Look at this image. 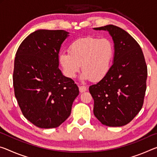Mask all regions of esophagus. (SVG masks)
<instances>
[{"mask_svg":"<svg viewBox=\"0 0 157 157\" xmlns=\"http://www.w3.org/2000/svg\"><path fill=\"white\" fill-rule=\"evenodd\" d=\"M86 89H87V88H86V86H83V85L79 86V90L80 93H83V92L86 91Z\"/></svg>","mask_w":157,"mask_h":157,"instance_id":"obj_1","label":"esophagus"}]
</instances>
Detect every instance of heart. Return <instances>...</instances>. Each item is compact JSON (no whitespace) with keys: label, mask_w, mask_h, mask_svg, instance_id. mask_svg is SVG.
<instances>
[{"label":"heart","mask_w":157,"mask_h":157,"mask_svg":"<svg viewBox=\"0 0 157 157\" xmlns=\"http://www.w3.org/2000/svg\"><path fill=\"white\" fill-rule=\"evenodd\" d=\"M69 52L59 54V64L68 78H74L82 68V79L101 80L110 71L114 48L109 39L86 37L77 40L68 47Z\"/></svg>","instance_id":"b5f03b06"}]
</instances>
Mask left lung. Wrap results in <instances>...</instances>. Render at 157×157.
I'll list each match as a JSON object with an SVG mask.
<instances>
[{"instance_id":"obj_1","label":"left lung","mask_w":157,"mask_h":157,"mask_svg":"<svg viewBox=\"0 0 157 157\" xmlns=\"http://www.w3.org/2000/svg\"><path fill=\"white\" fill-rule=\"evenodd\" d=\"M108 31L114 42L113 64L105 78L89 86L94 114L103 125L122 126L140 111L146 91L147 67L139 44L114 25L94 28Z\"/></svg>"}]
</instances>
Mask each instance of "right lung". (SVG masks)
<instances>
[{
    "mask_svg": "<svg viewBox=\"0 0 157 157\" xmlns=\"http://www.w3.org/2000/svg\"><path fill=\"white\" fill-rule=\"evenodd\" d=\"M68 34L63 30H38L17 51L14 95L24 116L39 128L60 126L79 95L78 86L59 68V53Z\"/></svg>",
    "mask_w": 157,
    "mask_h": 157,
    "instance_id": "1",
    "label": "right lung"
}]
</instances>
